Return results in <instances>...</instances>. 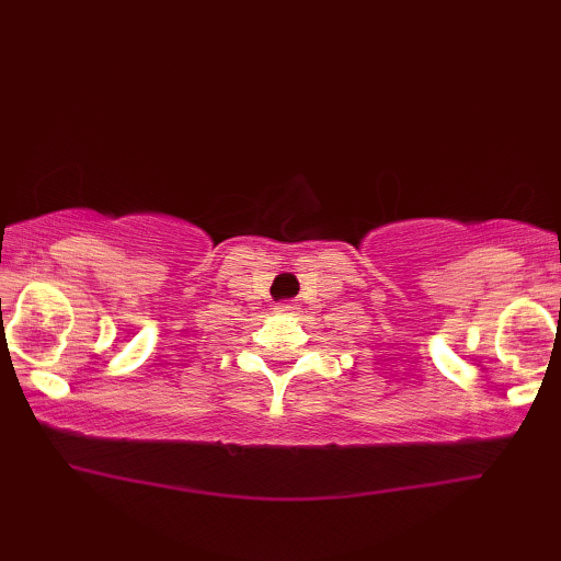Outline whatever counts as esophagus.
Masks as SVG:
<instances>
[{
	"instance_id": "esophagus-1",
	"label": "esophagus",
	"mask_w": 561,
	"mask_h": 561,
	"mask_svg": "<svg viewBox=\"0 0 561 561\" xmlns=\"http://www.w3.org/2000/svg\"><path fill=\"white\" fill-rule=\"evenodd\" d=\"M294 309H297V304H294V301H279L277 307H274V311H277V314H291Z\"/></svg>"
}]
</instances>
